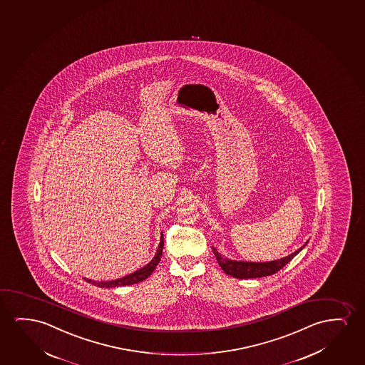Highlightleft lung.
<instances>
[{
  "label": "left lung",
  "mask_w": 365,
  "mask_h": 365,
  "mask_svg": "<svg viewBox=\"0 0 365 365\" xmlns=\"http://www.w3.org/2000/svg\"><path fill=\"white\" fill-rule=\"evenodd\" d=\"M309 242H305L303 247H299L297 252H292L288 257L272 260V262H242V260H232L229 257H222L220 252L212 247V252L215 254L216 260L219 262L221 269L226 272L227 275L237 279H252V277H267L279 272L282 267H285L294 257H297L299 252L303 250L305 245Z\"/></svg>",
  "instance_id": "left-lung-1"
}]
</instances>
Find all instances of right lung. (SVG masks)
<instances>
[{
	"mask_svg": "<svg viewBox=\"0 0 365 365\" xmlns=\"http://www.w3.org/2000/svg\"><path fill=\"white\" fill-rule=\"evenodd\" d=\"M163 247H164V237H163V234H161L159 247H158V250L155 252V257L151 259V262H148L145 267H141L139 270L128 274L126 277L115 279V280H110V282H95V280L88 279V277H83V279H85L86 282H91L93 285H96V287H100V288H116V287H125V285L138 284V282H143L145 279H148V277L153 274L155 269H156V265L159 264L161 255H163Z\"/></svg>",
	"mask_w": 365,
	"mask_h": 365,
	"instance_id": "1",
	"label": "right lung"
}]
</instances>
